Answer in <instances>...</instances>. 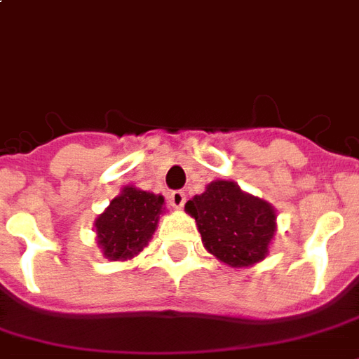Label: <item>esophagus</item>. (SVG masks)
<instances>
[{"label": "esophagus", "instance_id": "obj_1", "mask_svg": "<svg viewBox=\"0 0 359 359\" xmlns=\"http://www.w3.org/2000/svg\"><path fill=\"white\" fill-rule=\"evenodd\" d=\"M184 201H187V196H184L182 190H172V192L169 194V203H171L175 209H180V207L184 205Z\"/></svg>", "mask_w": 359, "mask_h": 359}]
</instances>
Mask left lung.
<instances>
[{"label":"left lung","mask_w":359,"mask_h":359,"mask_svg":"<svg viewBox=\"0 0 359 359\" xmlns=\"http://www.w3.org/2000/svg\"><path fill=\"white\" fill-rule=\"evenodd\" d=\"M203 247L232 268L253 266L268 255L276 233L274 207L245 194L232 180H215L187 203Z\"/></svg>","instance_id":"left-lung-1"}]
</instances>
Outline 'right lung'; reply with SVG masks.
Here are the masks:
<instances>
[{"instance_id": "add662e5", "label": "right lung", "mask_w": 359, "mask_h": 359, "mask_svg": "<svg viewBox=\"0 0 359 359\" xmlns=\"http://www.w3.org/2000/svg\"><path fill=\"white\" fill-rule=\"evenodd\" d=\"M163 203V196L135 187L123 188L95 220L97 243L106 259L127 261L139 255L152 240Z\"/></svg>"}]
</instances>
